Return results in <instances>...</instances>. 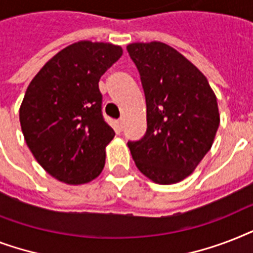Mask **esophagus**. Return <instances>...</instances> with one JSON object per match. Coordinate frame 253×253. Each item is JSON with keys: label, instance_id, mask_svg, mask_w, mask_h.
<instances>
[{"label": "esophagus", "instance_id": "34e87169", "mask_svg": "<svg viewBox=\"0 0 253 253\" xmlns=\"http://www.w3.org/2000/svg\"><path fill=\"white\" fill-rule=\"evenodd\" d=\"M117 123H118V128H119V130H123V126H125V119L121 118Z\"/></svg>", "mask_w": 253, "mask_h": 253}]
</instances>
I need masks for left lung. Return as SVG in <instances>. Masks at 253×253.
<instances>
[{"label":"left lung","instance_id":"left-lung-1","mask_svg":"<svg viewBox=\"0 0 253 253\" xmlns=\"http://www.w3.org/2000/svg\"><path fill=\"white\" fill-rule=\"evenodd\" d=\"M127 51L140 75L147 105L146 134L127 146L150 180L180 182L211 148L219 127L215 94L204 73L166 43H132Z\"/></svg>","mask_w":253,"mask_h":253}]
</instances>
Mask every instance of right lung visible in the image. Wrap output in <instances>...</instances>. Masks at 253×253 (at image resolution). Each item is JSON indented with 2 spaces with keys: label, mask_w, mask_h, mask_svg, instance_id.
I'll use <instances>...</instances> for the list:
<instances>
[{
  "label": "right lung",
  "mask_w": 253,
  "mask_h": 253,
  "mask_svg": "<svg viewBox=\"0 0 253 253\" xmlns=\"http://www.w3.org/2000/svg\"><path fill=\"white\" fill-rule=\"evenodd\" d=\"M122 52L111 43H73L47 61L26 90L19 122L27 147L61 182L85 184L102 172L115 132L103 119L98 83Z\"/></svg>",
  "instance_id": "obj_1"
}]
</instances>
